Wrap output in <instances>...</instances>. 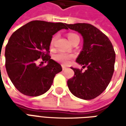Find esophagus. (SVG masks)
Here are the masks:
<instances>
[{
  "label": "esophagus",
  "instance_id": "34e87169",
  "mask_svg": "<svg viewBox=\"0 0 126 126\" xmlns=\"http://www.w3.org/2000/svg\"><path fill=\"white\" fill-rule=\"evenodd\" d=\"M62 70L64 71L66 69V66H65L64 65H62Z\"/></svg>",
  "mask_w": 126,
  "mask_h": 126
}]
</instances>
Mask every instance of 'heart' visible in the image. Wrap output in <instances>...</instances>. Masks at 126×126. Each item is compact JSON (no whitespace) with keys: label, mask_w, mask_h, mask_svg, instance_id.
Returning <instances> with one entry per match:
<instances>
[{"label":"heart","mask_w":126,"mask_h":126,"mask_svg":"<svg viewBox=\"0 0 126 126\" xmlns=\"http://www.w3.org/2000/svg\"><path fill=\"white\" fill-rule=\"evenodd\" d=\"M68 38H69V41L71 43L76 38H79V37L76 33H70L68 34ZM56 39H57V36L55 35V36H54L52 37V38L51 40V47H52V46H54ZM73 58H74V55H73L66 53V52H59L56 53L55 55H54V59L57 62H60V63L63 64H68Z\"/></svg>","instance_id":"heart-1"}]
</instances>
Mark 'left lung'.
Instances as JSON below:
<instances>
[{"label":"left lung","mask_w":126,"mask_h":126,"mask_svg":"<svg viewBox=\"0 0 126 126\" xmlns=\"http://www.w3.org/2000/svg\"><path fill=\"white\" fill-rule=\"evenodd\" d=\"M68 28L80 33L83 47L76 62L87 67L71 68L74 76L67 80L71 93L83 99H93L108 86L114 71L116 55L112 43L104 33L92 24L77 23L67 24Z\"/></svg>","instance_id":"left-lung-1"}]
</instances>
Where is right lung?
Masks as SVG:
<instances>
[{
	"instance_id": "right-lung-1",
	"label": "right lung",
	"mask_w": 126,
	"mask_h": 126,
	"mask_svg": "<svg viewBox=\"0 0 126 126\" xmlns=\"http://www.w3.org/2000/svg\"><path fill=\"white\" fill-rule=\"evenodd\" d=\"M65 23L32 21L14 32L5 47V68L15 87L21 93L36 97L50 88L61 65L50 59V45L52 36L62 29ZM41 59L46 66L36 65Z\"/></svg>"
}]
</instances>
